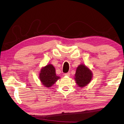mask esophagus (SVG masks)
I'll return each mask as SVG.
<instances>
[{
	"instance_id": "34e87169",
	"label": "esophagus",
	"mask_w": 124,
	"mask_h": 124,
	"mask_svg": "<svg viewBox=\"0 0 124 124\" xmlns=\"http://www.w3.org/2000/svg\"><path fill=\"white\" fill-rule=\"evenodd\" d=\"M64 75L66 76H70V73L68 72L67 73H65V74H64Z\"/></svg>"
}]
</instances>
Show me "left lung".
<instances>
[{
    "instance_id": "1",
    "label": "left lung",
    "mask_w": 124,
    "mask_h": 124,
    "mask_svg": "<svg viewBox=\"0 0 124 124\" xmlns=\"http://www.w3.org/2000/svg\"><path fill=\"white\" fill-rule=\"evenodd\" d=\"M75 80L78 86L83 87L89 84L92 78V73L84 65H79L76 69Z\"/></svg>"
}]
</instances>
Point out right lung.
I'll return each instance as SVG.
<instances>
[{
    "label": "right lung",
    "instance_id": "right-lung-1",
    "mask_svg": "<svg viewBox=\"0 0 124 124\" xmlns=\"http://www.w3.org/2000/svg\"><path fill=\"white\" fill-rule=\"evenodd\" d=\"M40 81L44 86L50 87L60 78L56 74L55 68L51 64H49L43 67L39 75Z\"/></svg>",
    "mask_w": 124,
    "mask_h": 124
}]
</instances>
